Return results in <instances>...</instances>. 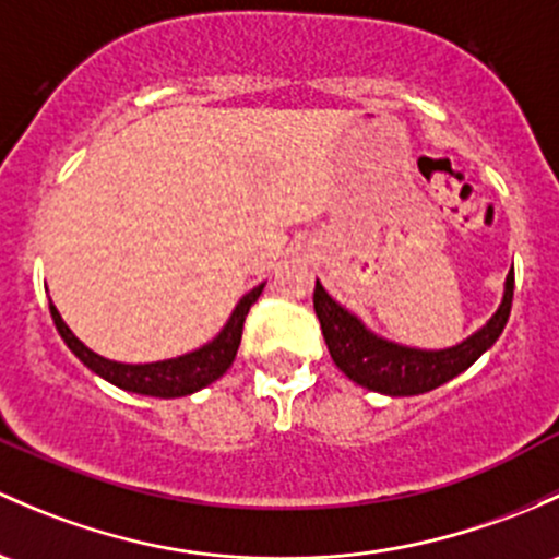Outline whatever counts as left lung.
I'll list each match as a JSON object with an SVG mask.
<instances>
[{"label": "left lung", "instance_id": "obj_1", "mask_svg": "<svg viewBox=\"0 0 559 559\" xmlns=\"http://www.w3.org/2000/svg\"><path fill=\"white\" fill-rule=\"evenodd\" d=\"M512 297L514 273H509L501 305L487 319V324L457 345L439 350L413 348V345L380 337L356 313L332 299L319 278H316L313 308L321 321L329 356L337 364L340 372H345V378L367 391L385 393V396H418V393H428L450 383L496 345L507 326L509 313H512Z\"/></svg>", "mask_w": 559, "mask_h": 559}]
</instances>
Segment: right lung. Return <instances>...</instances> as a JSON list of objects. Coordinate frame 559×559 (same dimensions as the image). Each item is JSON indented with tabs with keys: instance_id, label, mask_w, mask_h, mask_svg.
I'll return each instance as SVG.
<instances>
[{
	"instance_id": "add662e5",
	"label": "right lung",
	"mask_w": 559,
	"mask_h": 559,
	"mask_svg": "<svg viewBox=\"0 0 559 559\" xmlns=\"http://www.w3.org/2000/svg\"><path fill=\"white\" fill-rule=\"evenodd\" d=\"M264 284L254 286L251 292H246L238 299V305L233 308L230 319L225 321V326L203 343L201 348L190 350V354H181L174 358H163V361H150V364H122L111 361V358L96 354V350L87 348L85 343L67 326V321L61 319L58 308L50 299V316L52 324H56L58 334L67 343V348L85 364L91 372H96L98 378H104L107 383L122 388V391L141 393V396H157V399H179L198 393L201 388L211 385L214 380H219L227 369L233 367L235 354H238L240 334H243V321L249 316V308L257 302V297L262 295Z\"/></svg>"
}]
</instances>
